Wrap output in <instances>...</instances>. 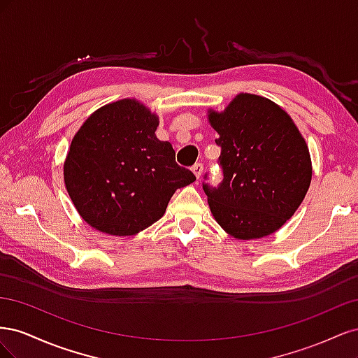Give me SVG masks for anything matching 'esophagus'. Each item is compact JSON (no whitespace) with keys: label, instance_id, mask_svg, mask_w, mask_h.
Masks as SVG:
<instances>
[{"label":"esophagus","instance_id":"esophagus-1","mask_svg":"<svg viewBox=\"0 0 358 358\" xmlns=\"http://www.w3.org/2000/svg\"><path fill=\"white\" fill-rule=\"evenodd\" d=\"M192 171H194V175H196V178L200 179L201 173H203V164H201V162H196V164L192 166Z\"/></svg>","mask_w":358,"mask_h":358}]
</instances>
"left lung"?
Returning a JSON list of instances; mask_svg holds the SVG:
<instances>
[{"label": "left lung", "instance_id": "obj_1", "mask_svg": "<svg viewBox=\"0 0 358 358\" xmlns=\"http://www.w3.org/2000/svg\"><path fill=\"white\" fill-rule=\"evenodd\" d=\"M220 137L218 187L203 182L212 215L236 239H258L282 227L310 185L309 149L285 110L263 96L239 94L209 113ZM208 179V173L204 180Z\"/></svg>", "mask_w": 358, "mask_h": 358}]
</instances>
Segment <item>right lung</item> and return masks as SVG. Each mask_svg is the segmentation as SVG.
<instances>
[{
  "instance_id": "add662e5",
  "label": "right lung",
  "mask_w": 358,
  "mask_h": 358,
  "mask_svg": "<svg viewBox=\"0 0 358 358\" xmlns=\"http://www.w3.org/2000/svg\"><path fill=\"white\" fill-rule=\"evenodd\" d=\"M158 117L136 100L107 104L74 136L64 164L69 196L95 230L133 236L157 222L178 188L196 180L155 131Z\"/></svg>"
}]
</instances>
